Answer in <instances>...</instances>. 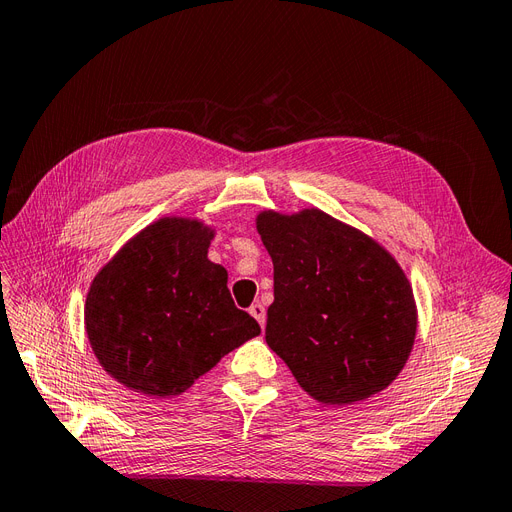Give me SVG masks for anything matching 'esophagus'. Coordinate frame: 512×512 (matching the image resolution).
I'll list each match as a JSON object with an SVG mask.
<instances>
[{"instance_id": "esophagus-1", "label": "esophagus", "mask_w": 512, "mask_h": 512, "mask_svg": "<svg viewBox=\"0 0 512 512\" xmlns=\"http://www.w3.org/2000/svg\"><path fill=\"white\" fill-rule=\"evenodd\" d=\"M250 314L258 320V324L260 327H265V320H267V314H265V307H262L260 303H254L252 307H250Z\"/></svg>"}]
</instances>
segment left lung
<instances>
[{
    "instance_id": "1",
    "label": "left lung",
    "mask_w": 512,
    "mask_h": 512,
    "mask_svg": "<svg viewBox=\"0 0 512 512\" xmlns=\"http://www.w3.org/2000/svg\"><path fill=\"white\" fill-rule=\"evenodd\" d=\"M273 260L265 339L301 389L348 406L384 391L416 337V303L399 262L359 228L316 207L256 215Z\"/></svg>"
}]
</instances>
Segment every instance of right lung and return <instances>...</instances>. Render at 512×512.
I'll return each instance as SVG.
<instances>
[{
  "mask_svg": "<svg viewBox=\"0 0 512 512\" xmlns=\"http://www.w3.org/2000/svg\"><path fill=\"white\" fill-rule=\"evenodd\" d=\"M215 230L194 218H160L98 271L85 301L91 350L128 389L147 397L188 391L260 333L209 260Z\"/></svg>",
  "mask_w": 512,
  "mask_h": 512,
  "instance_id": "1",
  "label": "right lung"
}]
</instances>
